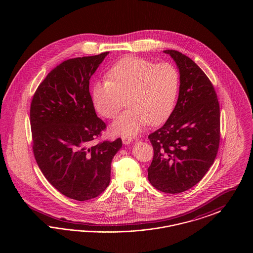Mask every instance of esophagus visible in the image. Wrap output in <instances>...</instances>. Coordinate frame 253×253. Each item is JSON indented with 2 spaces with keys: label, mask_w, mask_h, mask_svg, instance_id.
Returning <instances> with one entry per match:
<instances>
[{
  "label": "esophagus",
  "mask_w": 253,
  "mask_h": 253,
  "mask_svg": "<svg viewBox=\"0 0 253 253\" xmlns=\"http://www.w3.org/2000/svg\"><path fill=\"white\" fill-rule=\"evenodd\" d=\"M122 142H123V144L124 145L130 144V143L132 142V138H131V137H126V136H124V137H122Z\"/></svg>",
  "instance_id": "34e87169"
}]
</instances>
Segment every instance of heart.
Returning <instances> with one entry per match:
<instances>
[{"mask_svg": "<svg viewBox=\"0 0 253 253\" xmlns=\"http://www.w3.org/2000/svg\"><path fill=\"white\" fill-rule=\"evenodd\" d=\"M107 78L93 85L96 112L103 118L114 119L125 99L129 107L111 125L113 133L135 135L146 124H160L172 113L179 91V73L171 63L157 64L125 57L111 67Z\"/></svg>", "mask_w": 253, "mask_h": 253, "instance_id": "b5f03b06", "label": "heart"}]
</instances>
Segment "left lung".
I'll return each mask as SVG.
<instances>
[{"instance_id": "8db88e82", "label": "left lung", "mask_w": 253, "mask_h": 253, "mask_svg": "<svg viewBox=\"0 0 253 253\" xmlns=\"http://www.w3.org/2000/svg\"><path fill=\"white\" fill-rule=\"evenodd\" d=\"M179 71V95L165 124L148 137L154 158L150 183L161 192H185L203 178L214 162L220 140V108L209 78L189 57L164 50Z\"/></svg>"}]
</instances>
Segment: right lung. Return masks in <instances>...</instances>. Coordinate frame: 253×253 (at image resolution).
I'll return each instance as SVG.
<instances>
[{
  "mask_svg": "<svg viewBox=\"0 0 253 253\" xmlns=\"http://www.w3.org/2000/svg\"><path fill=\"white\" fill-rule=\"evenodd\" d=\"M109 52L65 60L39 85L30 107L33 152L49 183L78 201L95 198L111 179L121 138L97 144L106 128L96 116L89 81Z\"/></svg>",
  "mask_w": 253,
  "mask_h": 253,
  "instance_id": "right-lung-1",
  "label": "right lung"
}]
</instances>
